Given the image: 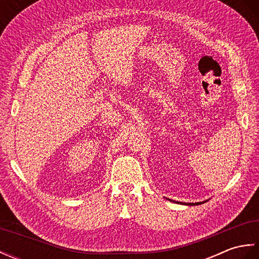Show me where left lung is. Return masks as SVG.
<instances>
[{
	"label": "left lung",
	"mask_w": 259,
	"mask_h": 259,
	"mask_svg": "<svg viewBox=\"0 0 259 259\" xmlns=\"http://www.w3.org/2000/svg\"><path fill=\"white\" fill-rule=\"evenodd\" d=\"M174 202H177V201H174ZM205 201H202V202H196V203H194V202H191V203H185V205H189V206H195V205H201V203H203Z\"/></svg>",
	"instance_id": "left-lung-1"
}]
</instances>
